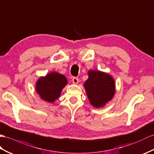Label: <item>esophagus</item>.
Instances as JSON below:
<instances>
[{"label": "esophagus", "instance_id": "34e87169", "mask_svg": "<svg viewBox=\"0 0 154 154\" xmlns=\"http://www.w3.org/2000/svg\"><path fill=\"white\" fill-rule=\"evenodd\" d=\"M72 82H73V84H77L78 82H79V78L75 77H73V79H72Z\"/></svg>", "mask_w": 154, "mask_h": 154}]
</instances>
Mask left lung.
Masks as SVG:
<instances>
[{
    "label": "left lung",
    "instance_id": "left-lung-1",
    "mask_svg": "<svg viewBox=\"0 0 154 154\" xmlns=\"http://www.w3.org/2000/svg\"><path fill=\"white\" fill-rule=\"evenodd\" d=\"M88 76L84 86L90 103L96 108L103 107L114 96L115 81L109 75L99 71H89Z\"/></svg>",
    "mask_w": 154,
    "mask_h": 154
}]
</instances>
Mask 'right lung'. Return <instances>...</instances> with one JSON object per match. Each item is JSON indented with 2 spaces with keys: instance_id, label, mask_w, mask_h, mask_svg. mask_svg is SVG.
<instances>
[{
  "instance_id": "1",
  "label": "right lung",
  "mask_w": 154,
  "mask_h": 154,
  "mask_svg": "<svg viewBox=\"0 0 154 154\" xmlns=\"http://www.w3.org/2000/svg\"><path fill=\"white\" fill-rule=\"evenodd\" d=\"M66 84V78L63 75L53 72L45 77L39 78L36 88L43 100L52 103L60 96L62 88Z\"/></svg>"
}]
</instances>
